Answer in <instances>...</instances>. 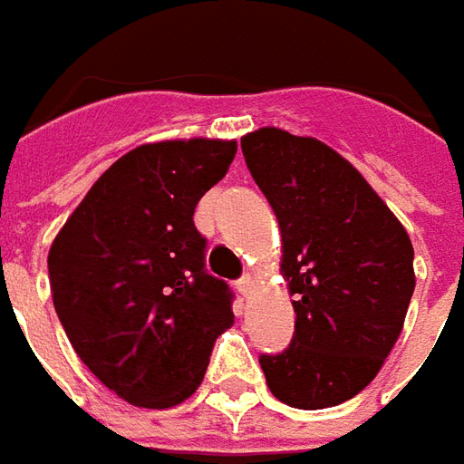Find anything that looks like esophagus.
<instances>
[{"mask_svg":"<svg viewBox=\"0 0 464 464\" xmlns=\"http://www.w3.org/2000/svg\"><path fill=\"white\" fill-rule=\"evenodd\" d=\"M252 287H255V279L249 277V275H242V277L237 279V290H239V295H245V297H247L249 292H252Z\"/></svg>","mask_w":464,"mask_h":464,"instance_id":"1","label":"esophagus"}]
</instances>
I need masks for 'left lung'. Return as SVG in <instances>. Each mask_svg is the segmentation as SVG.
<instances>
[{
  "mask_svg": "<svg viewBox=\"0 0 464 464\" xmlns=\"http://www.w3.org/2000/svg\"><path fill=\"white\" fill-rule=\"evenodd\" d=\"M282 232L295 307L287 350L262 354L272 395L297 410L353 400L395 347L415 292L412 242L362 174L327 144L265 127L242 137Z\"/></svg>",
  "mask_w": 464,
  "mask_h": 464,
  "instance_id": "1",
  "label": "left lung"
}]
</instances>
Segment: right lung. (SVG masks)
<instances>
[{"mask_svg": "<svg viewBox=\"0 0 464 464\" xmlns=\"http://www.w3.org/2000/svg\"><path fill=\"white\" fill-rule=\"evenodd\" d=\"M237 142L142 144L92 185L49 249L59 322L92 374L137 407L185 402L215 340L235 324V295L205 269L195 207Z\"/></svg>", "mask_w": 464, "mask_h": 464, "instance_id": "1", "label": "right lung"}]
</instances>
